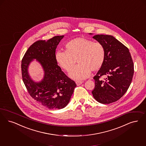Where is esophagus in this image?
<instances>
[{
    "label": "esophagus",
    "instance_id": "esophagus-1",
    "mask_svg": "<svg viewBox=\"0 0 146 146\" xmlns=\"http://www.w3.org/2000/svg\"><path fill=\"white\" fill-rule=\"evenodd\" d=\"M76 84L77 86H80L82 84V81H76Z\"/></svg>",
    "mask_w": 146,
    "mask_h": 146
}]
</instances>
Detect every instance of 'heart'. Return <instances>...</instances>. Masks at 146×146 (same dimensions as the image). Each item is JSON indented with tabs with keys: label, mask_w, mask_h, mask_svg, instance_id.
<instances>
[{
	"label": "heart",
	"mask_w": 146,
	"mask_h": 146,
	"mask_svg": "<svg viewBox=\"0 0 146 146\" xmlns=\"http://www.w3.org/2000/svg\"><path fill=\"white\" fill-rule=\"evenodd\" d=\"M66 51L58 50L55 54L57 64L69 73L71 79L76 81L84 80L90 76L91 70H99L105 59V50L99 42L79 37L68 41Z\"/></svg>",
	"instance_id": "b5f03b06"
}]
</instances>
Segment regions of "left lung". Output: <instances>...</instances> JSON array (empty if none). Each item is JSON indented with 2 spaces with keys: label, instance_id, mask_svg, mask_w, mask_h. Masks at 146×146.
I'll return each instance as SVG.
<instances>
[{
  "label": "left lung",
  "instance_id": "1",
  "mask_svg": "<svg viewBox=\"0 0 146 146\" xmlns=\"http://www.w3.org/2000/svg\"><path fill=\"white\" fill-rule=\"evenodd\" d=\"M93 38L104 46L105 59L93 78L95 88L92 93L98 102L109 104L120 99L128 90L134 74V64L128 48L113 36L98 35ZM103 75L106 78L100 80Z\"/></svg>",
  "mask_w": 146,
  "mask_h": 146
}]
</instances>
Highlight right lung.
Here are the masks:
<instances>
[{"instance_id": "1", "label": "right lung", "mask_w": 146, "mask_h": 146, "mask_svg": "<svg viewBox=\"0 0 146 146\" xmlns=\"http://www.w3.org/2000/svg\"><path fill=\"white\" fill-rule=\"evenodd\" d=\"M64 36H55L46 41H36L29 48L21 61L23 80L29 94L50 110L65 107L76 86L55 61V50ZM35 59L42 66L44 73L42 80L38 82L31 78L28 72L29 66Z\"/></svg>"}]
</instances>
